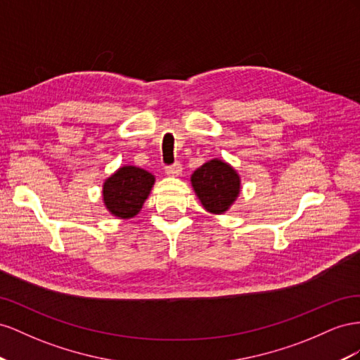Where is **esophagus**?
Returning a JSON list of instances; mask_svg holds the SVG:
<instances>
[{
  "mask_svg": "<svg viewBox=\"0 0 360 360\" xmlns=\"http://www.w3.org/2000/svg\"><path fill=\"white\" fill-rule=\"evenodd\" d=\"M166 173L169 174V176H179V174L182 173V166L179 162H174V164H172V166H166Z\"/></svg>",
  "mask_w": 360,
  "mask_h": 360,
  "instance_id": "1",
  "label": "esophagus"
}]
</instances>
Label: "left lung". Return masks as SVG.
<instances>
[{
  "mask_svg": "<svg viewBox=\"0 0 360 360\" xmlns=\"http://www.w3.org/2000/svg\"><path fill=\"white\" fill-rule=\"evenodd\" d=\"M191 186L205 210L211 214H223L237 200L241 179L231 164L214 158L194 170Z\"/></svg>",
  "mask_w": 360,
  "mask_h": 360,
  "instance_id": "left-lung-1",
  "label": "left lung"
}]
</instances>
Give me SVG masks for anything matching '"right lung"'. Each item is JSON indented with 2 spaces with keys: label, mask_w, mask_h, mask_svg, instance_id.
<instances>
[{
  "label": "right lung",
  "mask_w": 360,
  "mask_h": 360,
  "mask_svg": "<svg viewBox=\"0 0 360 360\" xmlns=\"http://www.w3.org/2000/svg\"><path fill=\"white\" fill-rule=\"evenodd\" d=\"M153 182L155 176L140 167H119L102 186L104 205L115 217H136L150 194Z\"/></svg>",
  "instance_id": "obj_1"
}]
</instances>
